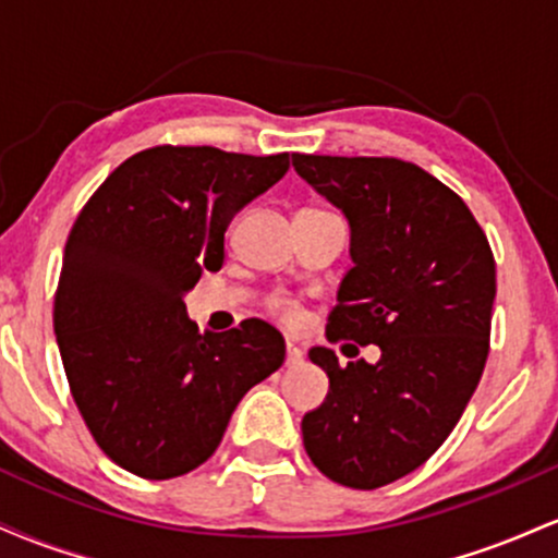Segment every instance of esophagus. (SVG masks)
<instances>
[{"label": "esophagus", "mask_w": 558, "mask_h": 558, "mask_svg": "<svg viewBox=\"0 0 558 558\" xmlns=\"http://www.w3.org/2000/svg\"><path fill=\"white\" fill-rule=\"evenodd\" d=\"M301 362H304V351H301L293 341H288L286 343V364L288 367H296V364H301Z\"/></svg>", "instance_id": "1"}]
</instances>
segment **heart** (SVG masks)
<instances>
[{
  "label": "heart",
  "mask_w": 558,
  "mask_h": 558,
  "mask_svg": "<svg viewBox=\"0 0 558 558\" xmlns=\"http://www.w3.org/2000/svg\"><path fill=\"white\" fill-rule=\"evenodd\" d=\"M275 312H278L286 323H293V319H296V310H293V306H288L286 301H278V304H275Z\"/></svg>",
  "instance_id": "heart-1"
}]
</instances>
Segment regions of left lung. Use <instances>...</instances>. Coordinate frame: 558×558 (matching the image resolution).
Masks as SVG:
<instances>
[{"label":"left lung","mask_w":558,"mask_h":558,"mask_svg":"<svg viewBox=\"0 0 558 558\" xmlns=\"http://www.w3.org/2000/svg\"><path fill=\"white\" fill-rule=\"evenodd\" d=\"M293 168L345 215L351 267L328 338L375 343L380 360L338 364L301 433L310 459L345 488L417 470L448 438L488 360L496 262L470 207L430 172L393 157L293 155Z\"/></svg>","instance_id":"1"}]
</instances>
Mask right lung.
I'll use <instances>...</instances> for the list:
<instances>
[{
    "instance_id": "right-lung-1",
    "label": "right lung",
    "mask_w": 558,
    "mask_h": 558,
    "mask_svg": "<svg viewBox=\"0 0 558 558\" xmlns=\"http://www.w3.org/2000/svg\"><path fill=\"white\" fill-rule=\"evenodd\" d=\"M288 155L155 146L128 157L70 230L54 336L81 417L114 464L146 480L196 470L248 388L286 360L272 325L198 332L183 296L226 259L235 213Z\"/></svg>"
}]
</instances>
